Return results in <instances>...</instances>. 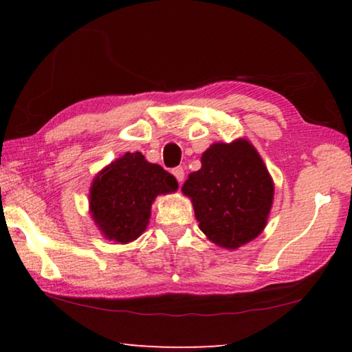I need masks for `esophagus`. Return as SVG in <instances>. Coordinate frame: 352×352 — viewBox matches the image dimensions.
<instances>
[{"instance_id": "34e87169", "label": "esophagus", "mask_w": 352, "mask_h": 352, "mask_svg": "<svg viewBox=\"0 0 352 352\" xmlns=\"http://www.w3.org/2000/svg\"><path fill=\"white\" fill-rule=\"evenodd\" d=\"M172 174L175 175V178H177V182L182 184V182L184 180V169L183 168H175L174 170H172Z\"/></svg>"}]
</instances>
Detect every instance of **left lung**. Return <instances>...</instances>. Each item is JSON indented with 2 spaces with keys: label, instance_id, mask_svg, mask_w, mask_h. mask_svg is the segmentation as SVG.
<instances>
[{
  "label": "left lung",
  "instance_id": "left-lung-1",
  "mask_svg": "<svg viewBox=\"0 0 352 352\" xmlns=\"http://www.w3.org/2000/svg\"><path fill=\"white\" fill-rule=\"evenodd\" d=\"M182 190L192 200L199 228L231 250L261 234L273 201L272 177L245 140L212 144Z\"/></svg>",
  "mask_w": 352,
  "mask_h": 352
}]
</instances>
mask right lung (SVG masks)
I'll use <instances>...</instances> for the list:
<instances>
[{"label":"right lung","instance_id":"add662e5","mask_svg":"<svg viewBox=\"0 0 352 352\" xmlns=\"http://www.w3.org/2000/svg\"><path fill=\"white\" fill-rule=\"evenodd\" d=\"M177 188L175 177L162 166L147 163L140 152L126 153L94 178L93 219L107 239L132 242L146 230L155 197Z\"/></svg>","mask_w":352,"mask_h":352}]
</instances>
